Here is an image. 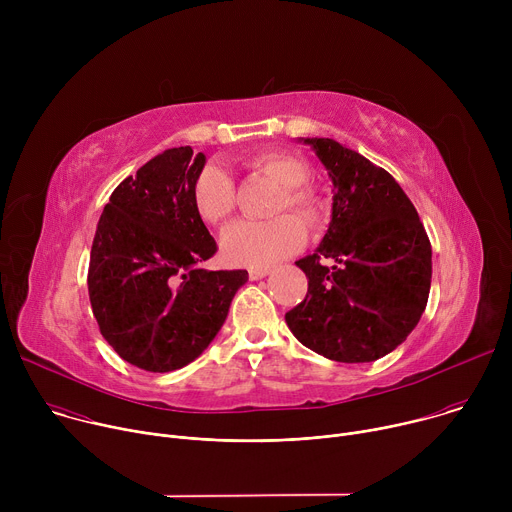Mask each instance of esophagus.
I'll list each match as a JSON object with an SVG mask.
<instances>
[{
	"label": "esophagus",
	"mask_w": 512,
	"mask_h": 512,
	"mask_svg": "<svg viewBox=\"0 0 512 512\" xmlns=\"http://www.w3.org/2000/svg\"><path fill=\"white\" fill-rule=\"evenodd\" d=\"M269 271H271L269 267H257V269H249V277L255 281V279H261V277H265Z\"/></svg>",
	"instance_id": "34e87169"
}]
</instances>
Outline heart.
Wrapping results in <instances>:
<instances>
[{
	"label": "heart",
	"mask_w": 512,
	"mask_h": 512,
	"mask_svg": "<svg viewBox=\"0 0 512 512\" xmlns=\"http://www.w3.org/2000/svg\"><path fill=\"white\" fill-rule=\"evenodd\" d=\"M243 168L251 174L265 176L281 184L273 214L294 209L308 227L318 229L326 221V206L318 190L310 184V164L289 152H257L243 160ZM196 214L208 225H221L235 212L237 186L221 166H204L190 188ZM296 213V214H297ZM295 214V215H296ZM295 215H281L269 223L241 221L223 233V257L239 267H265L300 251L306 243V227Z\"/></svg>",
	"instance_id": "b5f03b06"
}]
</instances>
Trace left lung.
<instances>
[{
  "label": "left lung",
  "instance_id": "left-lung-1",
  "mask_svg": "<svg viewBox=\"0 0 512 512\" xmlns=\"http://www.w3.org/2000/svg\"><path fill=\"white\" fill-rule=\"evenodd\" d=\"M334 184L332 221L316 253L296 261L308 294L285 322L310 350L371 362L417 326L431 285V243L395 178L328 137H308ZM332 258L330 270L321 261Z\"/></svg>",
  "mask_w": 512,
  "mask_h": 512
}]
</instances>
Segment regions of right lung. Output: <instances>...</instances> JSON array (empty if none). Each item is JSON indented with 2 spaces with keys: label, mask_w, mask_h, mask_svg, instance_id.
<instances>
[{
  "label": "right lung",
  "mask_w": 512,
  "mask_h": 512,
  "mask_svg": "<svg viewBox=\"0 0 512 512\" xmlns=\"http://www.w3.org/2000/svg\"><path fill=\"white\" fill-rule=\"evenodd\" d=\"M190 145L127 176L99 218L89 298L103 338L129 364L170 373L198 358L227 320L245 269L206 271L216 253L190 188L204 168Z\"/></svg>",
  "instance_id": "right-lung-1"
}]
</instances>
